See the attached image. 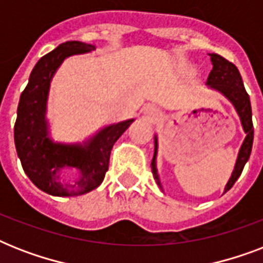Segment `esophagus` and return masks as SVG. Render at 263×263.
<instances>
[{
	"mask_svg": "<svg viewBox=\"0 0 263 263\" xmlns=\"http://www.w3.org/2000/svg\"><path fill=\"white\" fill-rule=\"evenodd\" d=\"M143 115L147 117V120L150 121H157V120L161 117V113L157 110L156 107H146L143 110Z\"/></svg>",
	"mask_w": 263,
	"mask_h": 263,
	"instance_id": "esophagus-1",
	"label": "esophagus"
}]
</instances>
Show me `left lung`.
<instances>
[{
	"label": "left lung",
	"instance_id": "1",
	"mask_svg": "<svg viewBox=\"0 0 263 263\" xmlns=\"http://www.w3.org/2000/svg\"><path fill=\"white\" fill-rule=\"evenodd\" d=\"M209 55H210L213 69L209 73L206 86L209 88H212V90L217 91V92H220L221 95H224L225 98L232 103V106L235 107V110H236L237 116L240 119L243 131L246 134L245 140H243V143L239 148V153H237L236 164H235V168L232 171V175H231L228 183L224 188L225 194L232 188L233 184L236 183V180L239 179V176L243 172V168L247 164L250 154H251L254 140L253 113H251L250 97L245 90V84H243L239 69L232 63H229L228 60H225L224 57H221L216 53H209ZM157 153H158V138H157V135H154V157H153L152 161V171L157 184L162 190V184H161L158 169H157Z\"/></svg>",
	"mask_w": 263,
	"mask_h": 263
}]
</instances>
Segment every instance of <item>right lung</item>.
I'll return each instance as SVG.
<instances>
[{"instance_id": "obj_1", "label": "right lung", "mask_w": 263, "mask_h": 263, "mask_svg": "<svg viewBox=\"0 0 263 263\" xmlns=\"http://www.w3.org/2000/svg\"><path fill=\"white\" fill-rule=\"evenodd\" d=\"M95 47L79 41L61 43L43 55L31 72L28 84L20 95L14 124V144L26 175L32 183L53 196H76L92 191L103 181L109 168L113 144L135 119L105 125L83 142L64 143L51 138L46 117L51 80L64 60L86 54ZM73 168L78 179L64 182L61 173Z\"/></svg>"}]
</instances>
